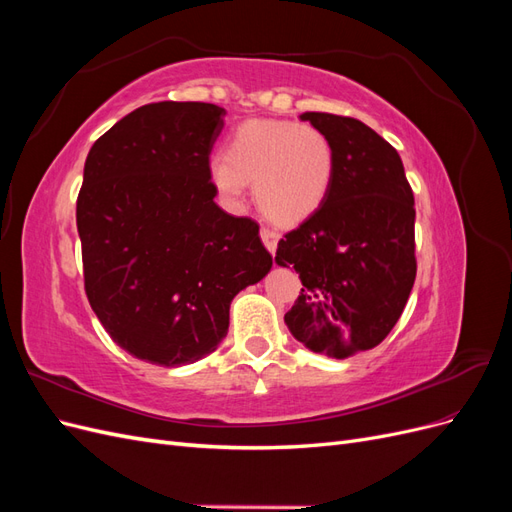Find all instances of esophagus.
Here are the masks:
<instances>
[{
	"label": "esophagus",
	"mask_w": 512,
	"mask_h": 512,
	"mask_svg": "<svg viewBox=\"0 0 512 512\" xmlns=\"http://www.w3.org/2000/svg\"><path fill=\"white\" fill-rule=\"evenodd\" d=\"M260 239H262V243H265L267 250H269L271 254H275V250H277V241H280V232L265 226V228H260Z\"/></svg>",
	"instance_id": "obj_1"
}]
</instances>
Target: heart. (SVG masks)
I'll list each match as a JSON object with an SVG mask.
<instances>
[{
	"label": "heart",
	"instance_id": "heart-1",
	"mask_svg": "<svg viewBox=\"0 0 512 512\" xmlns=\"http://www.w3.org/2000/svg\"><path fill=\"white\" fill-rule=\"evenodd\" d=\"M335 151L314 126L250 119L232 132L224 158L211 162V181L228 203H241L254 183L260 211L277 224H297L327 200Z\"/></svg>",
	"mask_w": 512,
	"mask_h": 512
}]
</instances>
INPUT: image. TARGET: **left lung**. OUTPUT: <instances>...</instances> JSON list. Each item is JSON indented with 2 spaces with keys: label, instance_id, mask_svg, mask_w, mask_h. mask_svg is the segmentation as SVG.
I'll list each match as a JSON object with an SVG mask.
<instances>
[{
  "label": "left lung",
  "instance_id": "1",
  "mask_svg": "<svg viewBox=\"0 0 512 512\" xmlns=\"http://www.w3.org/2000/svg\"><path fill=\"white\" fill-rule=\"evenodd\" d=\"M327 134L335 175L327 200L277 243L301 294L284 316L294 339L333 356L376 348L408 303L416 277L414 194L399 153L363 121L303 113Z\"/></svg>",
  "mask_w": 512,
  "mask_h": 512
}]
</instances>
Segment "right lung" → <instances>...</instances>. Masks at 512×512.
<instances>
[{
	"label": "right lung",
	"instance_id": "add662e5",
	"mask_svg": "<svg viewBox=\"0 0 512 512\" xmlns=\"http://www.w3.org/2000/svg\"><path fill=\"white\" fill-rule=\"evenodd\" d=\"M224 115L207 102L145 104L85 160L76 228L87 299L113 342L153 365L211 354L230 301L273 265L258 224L213 200L209 153Z\"/></svg>",
	"mask_w": 512,
	"mask_h": 512
}]
</instances>
